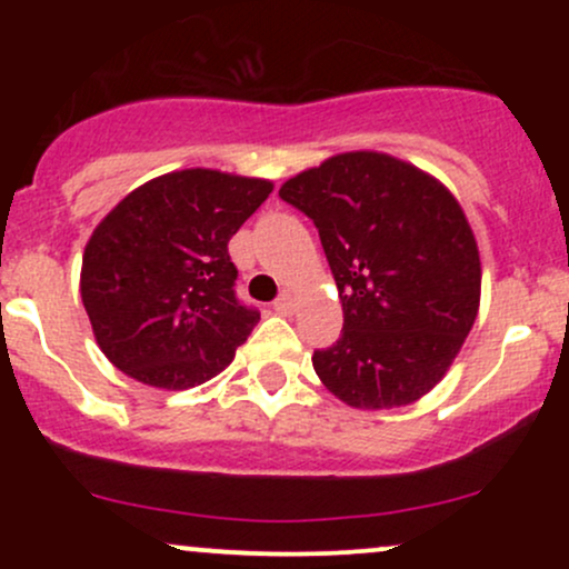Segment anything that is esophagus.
I'll return each mask as SVG.
<instances>
[{
  "mask_svg": "<svg viewBox=\"0 0 569 569\" xmlns=\"http://www.w3.org/2000/svg\"><path fill=\"white\" fill-rule=\"evenodd\" d=\"M272 307H276V312H280V316H291V312H293V293L283 291L276 299V302H272Z\"/></svg>",
  "mask_w": 569,
  "mask_h": 569,
  "instance_id": "1",
  "label": "esophagus"
}]
</instances>
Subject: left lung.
I'll return each instance as SVG.
<instances>
[{
  "label": "left lung",
  "instance_id": "obj_1",
  "mask_svg": "<svg viewBox=\"0 0 569 569\" xmlns=\"http://www.w3.org/2000/svg\"><path fill=\"white\" fill-rule=\"evenodd\" d=\"M280 198L312 219L342 302V337L312 369L356 409L415 403L447 375L476 321L473 230L439 179L385 152L307 168Z\"/></svg>",
  "mask_w": 569,
  "mask_h": 569
}]
</instances>
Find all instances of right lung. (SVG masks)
Here are the masks:
<instances>
[{"label": "right lung", "instance_id": "add662e5", "mask_svg": "<svg viewBox=\"0 0 569 569\" xmlns=\"http://www.w3.org/2000/svg\"><path fill=\"white\" fill-rule=\"evenodd\" d=\"M272 181L187 168L126 194L90 234L80 293L98 348L128 377L187 390L230 367L259 321L227 243Z\"/></svg>", "mask_w": 569, "mask_h": 569}]
</instances>
